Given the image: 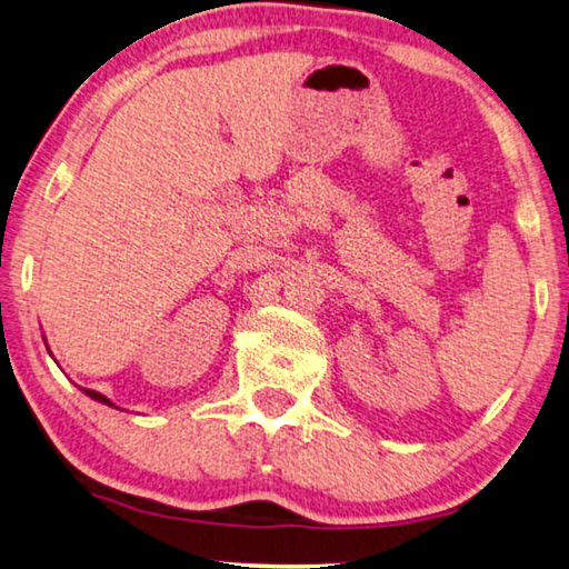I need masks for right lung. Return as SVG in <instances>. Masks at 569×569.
<instances>
[{
    "mask_svg": "<svg viewBox=\"0 0 569 569\" xmlns=\"http://www.w3.org/2000/svg\"><path fill=\"white\" fill-rule=\"evenodd\" d=\"M88 396H90V398H96V400H100V403H108V406H113V403H110V400H108L106 396H100V393H96V390H88Z\"/></svg>",
    "mask_w": 569,
    "mask_h": 569,
    "instance_id": "right-lung-1",
    "label": "right lung"
}]
</instances>
